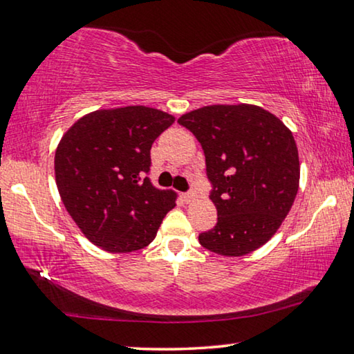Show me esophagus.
<instances>
[{"instance_id": "obj_1", "label": "esophagus", "mask_w": 354, "mask_h": 354, "mask_svg": "<svg viewBox=\"0 0 354 354\" xmlns=\"http://www.w3.org/2000/svg\"><path fill=\"white\" fill-rule=\"evenodd\" d=\"M182 198H183L185 203H192V201H194V199H196V193L193 192V189H189V192H187V193H183V194H182Z\"/></svg>"}]
</instances>
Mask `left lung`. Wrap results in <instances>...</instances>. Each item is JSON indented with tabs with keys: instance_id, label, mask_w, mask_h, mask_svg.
Wrapping results in <instances>:
<instances>
[{
	"instance_id": "1",
	"label": "left lung",
	"mask_w": 354,
	"mask_h": 354,
	"mask_svg": "<svg viewBox=\"0 0 354 354\" xmlns=\"http://www.w3.org/2000/svg\"><path fill=\"white\" fill-rule=\"evenodd\" d=\"M205 155L218 220L199 243L221 257H243L274 236L299 189V153L280 118L253 104H215L178 118Z\"/></svg>"
}]
</instances>
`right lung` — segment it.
Returning a JSON list of instances; mask_svg holds the SVG:
<instances>
[{
  "label": "right lung",
  "instance_id": "1",
  "mask_svg": "<svg viewBox=\"0 0 354 354\" xmlns=\"http://www.w3.org/2000/svg\"><path fill=\"white\" fill-rule=\"evenodd\" d=\"M174 120L145 106L101 109L63 134L55 151L58 193L91 243L128 253L153 241L177 194L147 177L150 149Z\"/></svg>",
  "mask_w": 354,
  "mask_h": 354
}]
</instances>
